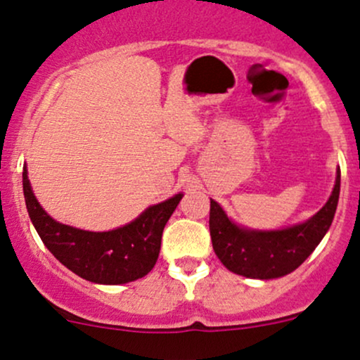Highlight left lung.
<instances>
[{"instance_id":"8db88e82","label":"left lung","mask_w":360,"mask_h":360,"mask_svg":"<svg viewBox=\"0 0 360 360\" xmlns=\"http://www.w3.org/2000/svg\"><path fill=\"white\" fill-rule=\"evenodd\" d=\"M340 194V171L323 208L309 220L284 230H249L235 225L217 201H210V235L214 254L235 274L274 279L298 269L332 225Z\"/></svg>"}]
</instances>
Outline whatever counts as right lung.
Segmentation results:
<instances>
[{
	"instance_id": "obj_1",
	"label": "right lung",
	"mask_w": 360,
	"mask_h": 360,
	"mask_svg": "<svg viewBox=\"0 0 360 360\" xmlns=\"http://www.w3.org/2000/svg\"><path fill=\"white\" fill-rule=\"evenodd\" d=\"M23 194L28 217L53 257L79 278L98 284H125L152 271L160 252L164 226L183 194L148 208L125 226L88 232L62 225L45 213L23 169Z\"/></svg>"
}]
</instances>
